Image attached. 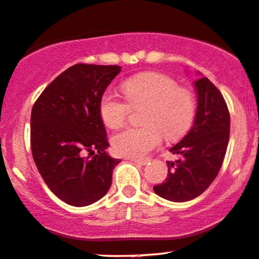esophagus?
<instances>
[{"instance_id":"esophagus-1","label":"esophagus","mask_w":259,"mask_h":259,"mask_svg":"<svg viewBox=\"0 0 259 259\" xmlns=\"http://www.w3.org/2000/svg\"><path fill=\"white\" fill-rule=\"evenodd\" d=\"M130 160H132L133 163H135L138 165H146L149 161V159H139V158H132Z\"/></svg>"}]
</instances>
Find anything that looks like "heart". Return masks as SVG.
Returning a JSON list of instances; mask_svg holds the SVG:
<instances>
[{
	"label": "heart",
	"mask_w": 259,
	"mask_h": 259,
	"mask_svg": "<svg viewBox=\"0 0 259 259\" xmlns=\"http://www.w3.org/2000/svg\"><path fill=\"white\" fill-rule=\"evenodd\" d=\"M121 92L127 105L110 93H105L100 99V116L106 126H123L129 107L145 110L141 116L143 126L129 127L113 136L112 145L118 154L141 158L159 145L161 135L175 141L191 129L197 112L194 95L189 89L177 87L166 74H136L121 84Z\"/></svg>",
	"instance_id": "b5f03b06"
}]
</instances>
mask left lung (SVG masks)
Wrapping results in <instances>:
<instances>
[{
    "mask_svg": "<svg viewBox=\"0 0 259 259\" xmlns=\"http://www.w3.org/2000/svg\"><path fill=\"white\" fill-rule=\"evenodd\" d=\"M193 84L198 99L194 123L170 148L177 159L166 163L165 182L153 187L155 194L175 202L189 201L206 191L222 166L229 141V111L220 90L206 77Z\"/></svg>",
    "mask_w": 259,
    "mask_h": 259,
    "instance_id": "1",
    "label": "left lung"
}]
</instances>
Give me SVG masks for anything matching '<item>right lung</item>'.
I'll list each match as a JSON object with an SVG mask.
<instances>
[{"instance_id":"right-lung-1","label":"right lung","mask_w":259,"mask_h":259,"mask_svg":"<svg viewBox=\"0 0 259 259\" xmlns=\"http://www.w3.org/2000/svg\"><path fill=\"white\" fill-rule=\"evenodd\" d=\"M120 68L73 65L43 90L32 107L33 160L48 188L72 206H88L104 197L120 163L106 151L110 145L99 111L100 99Z\"/></svg>"}]
</instances>
